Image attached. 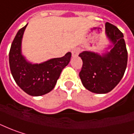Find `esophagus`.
I'll return each mask as SVG.
<instances>
[{
  "mask_svg": "<svg viewBox=\"0 0 134 134\" xmlns=\"http://www.w3.org/2000/svg\"><path fill=\"white\" fill-rule=\"evenodd\" d=\"M79 53H80V49L79 48H74L73 50H71V54H72V56L73 57H76L77 56L78 54H79Z\"/></svg>",
  "mask_w": 134,
  "mask_h": 134,
  "instance_id": "obj_1",
  "label": "esophagus"
}]
</instances>
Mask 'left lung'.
<instances>
[{"label":"left lung","mask_w":134,"mask_h":134,"mask_svg":"<svg viewBox=\"0 0 134 134\" xmlns=\"http://www.w3.org/2000/svg\"><path fill=\"white\" fill-rule=\"evenodd\" d=\"M105 32L113 44L110 52L100 56L90 51L79 54L83 61L79 76L84 87L93 93H106L113 90L124 76L127 64V50L123 33L106 23Z\"/></svg>","instance_id":"left-lung-1"}]
</instances>
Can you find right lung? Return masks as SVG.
<instances>
[{
    "mask_svg": "<svg viewBox=\"0 0 134 134\" xmlns=\"http://www.w3.org/2000/svg\"><path fill=\"white\" fill-rule=\"evenodd\" d=\"M27 25L20 29L11 44L9 63L12 75L18 86L29 95L42 96L55 87L61 71L69 63L71 53L41 64L28 63L21 53V43Z\"/></svg>",
    "mask_w": 134,
    "mask_h": 134,
    "instance_id": "1",
    "label": "right lung"
}]
</instances>
